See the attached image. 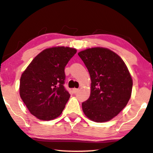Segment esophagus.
I'll use <instances>...</instances> for the list:
<instances>
[{"instance_id": "1", "label": "esophagus", "mask_w": 153, "mask_h": 153, "mask_svg": "<svg viewBox=\"0 0 153 153\" xmlns=\"http://www.w3.org/2000/svg\"><path fill=\"white\" fill-rule=\"evenodd\" d=\"M78 91H79V89H76V88H74V89H73V91H74V94H76Z\"/></svg>"}]
</instances>
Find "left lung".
Wrapping results in <instances>:
<instances>
[{"instance_id":"8db88e82","label":"left lung","mask_w":153,"mask_h":153,"mask_svg":"<svg viewBox=\"0 0 153 153\" xmlns=\"http://www.w3.org/2000/svg\"><path fill=\"white\" fill-rule=\"evenodd\" d=\"M91 77L89 98L82 102L83 112L94 122L109 121L128 104L132 78L123 60L110 49L87 48L78 53Z\"/></svg>"}]
</instances>
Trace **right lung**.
<instances>
[{"instance_id": "right-lung-1", "label": "right lung", "mask_w": 153, "mask_h": 153, "mask_svg": "<svg viewBox=\"0 0 153 153\" xmlns=\"http://www.w3.org/2000/svg\"><path fill=\"white\" fill-rule=\"evenodd\" d=\"M77 50L68 46L44 49L21 74L19 94L31 114L42 120L61 115L70 98L64 87V68Z\"/></svg>"}]
</instances>
